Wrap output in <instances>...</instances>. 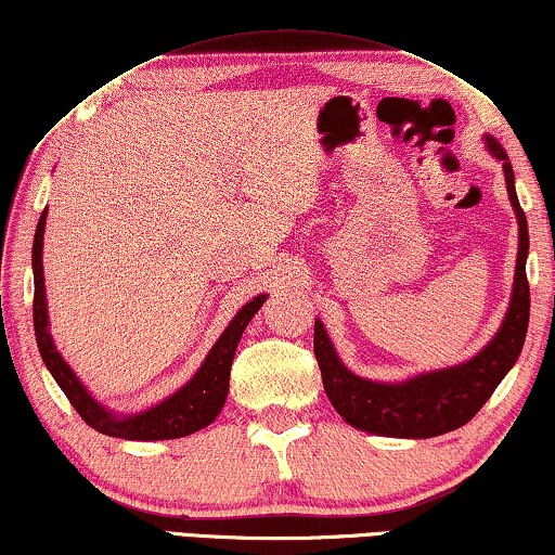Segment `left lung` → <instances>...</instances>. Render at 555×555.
Masks as SVG:
<instances>
[{
    "instance_id": "obj_1",
    "label": "left lung",
    "mask_w": 555,
    "mask_h": 555,
    "mask_svg": "<svg viewBox=\"0 0 555 555\" xmlns=\"http://www.w3.org/2000/svg\"><path fill=\"white\" fill-rule=\"evenodd\" d=\"M486 149L504 164L506 191L518 218V258L506 318L501 322L496 337L468 362L449 366V370L426 372L420 377L399 382V385L362 379L349 372L332 347L322 322L314 320V357H318L322 372V385H325L337 414L357 429L399 439H429L454 431L472 422L476 412L489 402L493 389L501 385V379L521 354L528 310H531V293H528L526 280V212L518 203L514 168L508 164L506 151L491 135H486Z\"/></svg>"
}]
</instances>
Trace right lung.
<instances>
[{
    "instance_id": "1",
    "label": "right lung",
    "mask_w": 555,
    "mask_h": 555,
    "mask_svg": "<svg viewBox=\"0 0 555 555\" xmlns=\"http://www.w3.org/2000/svg\"><path fill=\"white\" fill-rule=\"evenodd\" d=\"M44 225H47V208L41 212L37 233H34L31 248V268H34V335H37V347L44 360L51 377L69 399L72 406L87 422L91 429H96L106 437L131 439V441H160V439H178L208 426L220 409L225 404L228 385H230V364H233L235 347L241 343L245 327L255 318L266 302V295L253 297L248 305L241 307V312L230 320L223 335L201 364V370L193 374L191 382L170 395L164 402L146 409L141 414L116 416L101 406L93 399L87 387L81 385L74 370L64 362L59 349L51 343L49 335V314H47V289H44V266H41V248H44Z\"/></svg>"
}]
</instances>
